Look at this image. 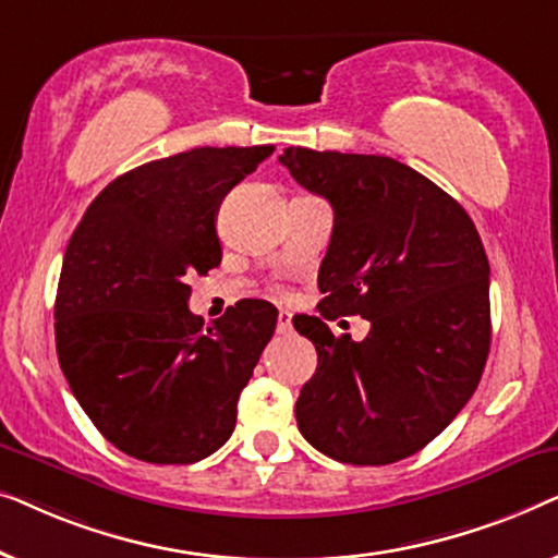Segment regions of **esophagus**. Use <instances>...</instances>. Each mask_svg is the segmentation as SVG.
I'll return each instance as SVG.
<instances>
[{"label": "esophagus", "instance_id": "esophagus-1", "mask_svg": "<svg viewBox=\"0 0 558 558\" xmlns=\"http://www.w3.org/2000/svg\"><path fill=\"white\" fill-rule=\"evenodd\" d=\"M277 332H279V335H289V332H292V315H289V312H279Z\"/></svg>", "mask_w": 558, "mask_h": 558}]
</instances>
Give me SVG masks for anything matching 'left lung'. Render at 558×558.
I'll return each mask as SVG.
<instances>
[{
	"label": "left lung",
	"mask_w": 558,
	"mask_h": 558,
	"mask_svg": "<svg viewBox=\"0 0 558 558\" xmlns=\"http://www.w3.org/2000/svg\"><path fill=\"white\" fill-rule=\"evenodd\" d=\"M279 162L335 210L319 266L317 371L296 399V426L348 464H391L447 429L475 393L490 353V264L472 218L422 172L391 157L289 147ZM361 314L366 340L324 323Z\"/></svg>",
	"instance_id": "obj_1"
}]
</instances>
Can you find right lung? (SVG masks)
Wrapping results in <instances>:
<instances>
[{
	"label": "right lung",
	"instance_id": "right-lung-1",
	"mask_svg": "<svg viewBox=\"0 0 558 558\" xmlns=\"http://www.w3.org/2000/svg\"><path fill=\"white\" fill-rule=\"evenodd\" d=\"M271 151L197 147L129 170L68 241L58 361L96 429L129 457L193 464L233 434L279 312L248 300L205 327L187 307V277L220 264V203Z\"/></svg>",
	"mask_w": 558,
	"mask_h": 558
}]
</instances>
